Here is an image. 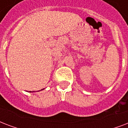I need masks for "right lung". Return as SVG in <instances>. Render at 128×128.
<instances>
[{
  "instance_id": "right-lung-1",
  "label": "right lung",
  "mask_w": 128,
  "mask_h": 128,
  "mask_svg": "<svg viewBox=\"0 0 128 128\" xmlns=\"http://www.w3.org/2000/svg\"><path fill=\"white\" fill-rule=\"evenodd\" d=\"M33 92H34V91H33ZM30 92H31V91H30Z\"/></svg>"
}]
</instances>
